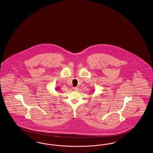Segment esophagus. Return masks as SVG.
Masks as SVG:
<instances>
[{"label":"esophagus","instance_id":"esophagus-1","mask_svg":"<svg viewBox=\"0 0 153 153\" xmlns=\"http://www.w3.org/2000/svg\"><path fill=\"white\" fill-rule=\"evenodd\" d=\"M74 90L75 91H77L79 90V88H78V87H74Z\"/></svg>","mask_w":153,"mask_h":153}]
</instances>
